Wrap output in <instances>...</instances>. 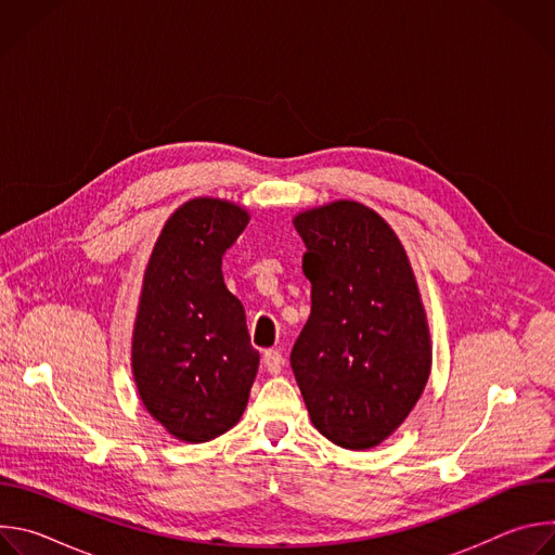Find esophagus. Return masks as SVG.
<instances>
[{"label":"esophagus","mask_w":555,"mask_h":555,"mask_svg":"<svg viewBox=\"0 0 555 555\" xmlns=\"http://www.w3.org/2000/svg\"><path fill=\"white\" fill-rule=\"evenodd\" d=\"M263 366L268 369V373L272 375H279L281 369H283V353L276 351V349H270L263 353Z\"/></svg>","instance_id":"1"}]
</instances>
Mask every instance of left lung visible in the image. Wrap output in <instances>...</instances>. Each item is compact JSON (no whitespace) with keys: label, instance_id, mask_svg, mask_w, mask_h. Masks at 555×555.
<instances>
[{"label":"left lung","instance_id":"obj_1","mask_svg":"<svg viewBox=\"0 0 555 555\" xmlns=\"http://www.w3.org/2000/svg\"><path fill=\"white\" fill-rule=\"evenodd\" d=\"M307 248L311 313L289 364L311 424L366 450L409 417L430 373V336L409 257L390 225L358 202L294 219Z\"/></svg>","mask_w":555,"mask_h":555}]
</instances>
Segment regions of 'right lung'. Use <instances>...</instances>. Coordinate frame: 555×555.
<instances>
[{
    "mask_svg": "<svg viewBox=\"0 0 555 555\" xmlns=\"http://www.w3.org/2000/svg\"><path fill=\"white\" fill-rule=\"evenodd\" d=\"M248 219L230 202H186L165 223L144 272L131 345L135 386L146 411L189 443L240 422L259 369L244 305L221 274V257Z\"/></svg>",
    "mask_w": 555,
    "mask_h": 555,
    "instance_id": "right-lung-1",
    "label": "right lung"
}]
</instances>
